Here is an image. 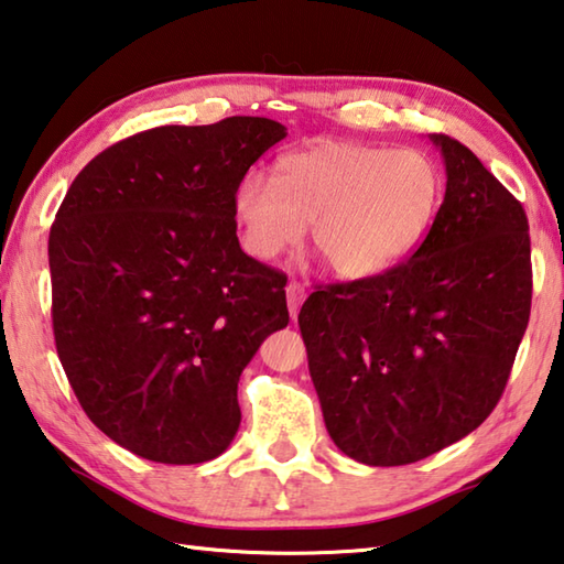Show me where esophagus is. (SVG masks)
<instances>
[{
	"label": "esophagus",
	"instance_id": "obj_1",
	"mask_svg": "<svg viewBox=\"0 0 564 564\" xmlns=\"http://www.w3.org/2000/svg\"><path fill=\"white\" fill-rule=\"evenodd\" d=\"M285 301H289V313H291V317L295 321V317H299L301 305L305 301V289H303V285L295 283V281H291L289 285H285Z\"/></svg>",
	"mask_w": 564,
	"mask_h": 564
}]
</instances>
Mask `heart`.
I'll return each mask as SVG.
<instances>
[{
	"label": "heart",
	"instance_id": "heart-1",
	"mask_svg": "<svg viewBox=\"0 0 564 564\" xmlns=\"http://www.w3.org/2000/svg\"><path fill=\"white\" fill-rule=\"evenodd\" d=\"M438 202L442 175L424 152L325 142L281 158L271 182L243 177L231 214L253 259L273 261L299 247L311 224L330 271L362 281L424 239Z\"/></svg>",
	"mask_w": 564,
	"mask_h": 564
}]
</instances>
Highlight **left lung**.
Segmentation results:
<instances>
[{
  "instance_id": "obj_1",
  "label": "left lung",
  "mask_w": 564,
  "mask_h": 564,
  "mask_svg": "<svg viewBox=\"0 0 564 564\" xmlns=\"http://www.w3.org/2000/svg\"><path fill=\"white\" fill-rule=\"evenodd\" d=\"M429 140L446 194L422 247L299 315L327 434L367 466L414 464L484 424L530 317L523 204L458 140Z\"/></svg>"
}]
</instances>
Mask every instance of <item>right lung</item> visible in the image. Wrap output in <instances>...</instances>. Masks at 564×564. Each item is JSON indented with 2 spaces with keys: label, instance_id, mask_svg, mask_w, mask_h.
Instances as JSON below:
<instances>
[{
  "label": "right lung",
  "instance_id": "add662e5",
  "mask_svg": "<svg viewBox=\"0 0 564 564\" xmlns=\"http://www.w3.org/2000/svg\"><path fill=\"white\" fill-rule=\"evenodd\" d=\"M289 132L269 118L162 126L78 172L48 234L58 360L128 452L204 464L241 424L237 384L289 325L285 275L239 247L231 197Z\"/></svg>",
  "mask_w": 564,
  "mask_h": 564
}]
</instances>
